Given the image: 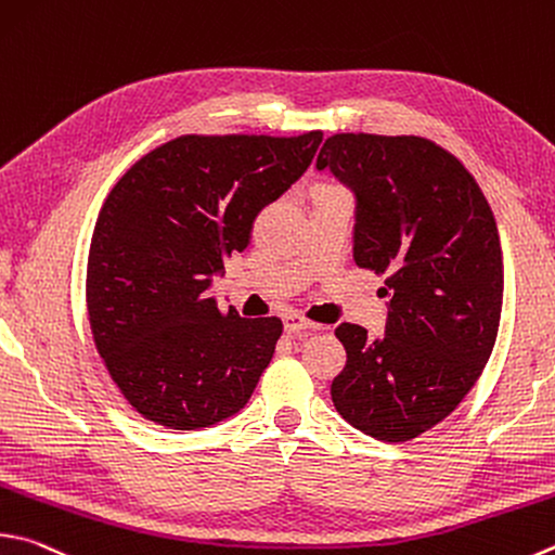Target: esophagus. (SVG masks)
<instances>
[{
  "label": "esophagus",
  "mask_w": 555,
  "mask_h": 555,
  "mask_svg": "<svg viewBox=\"0 0 555 555\" xmlns=\"http://www.w3.org/2000/svg\"><path fill=\"white\" fill-rule=\"evenodd\" d=\"M320 325H315V322H310L308 318L298 315V312H288V315L284 318V330L288 332V335H310V332H315Z\"/></svg>",
  "instance_id": "obj_1"
}]
</instances>
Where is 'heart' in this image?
Masks as SVG:
<instances>
[{
    "label": "heart",
    "instance_id": "b5f03b06",
    "mask_svg": "<svg viewBox=\"0 0 555 555\" xmlns=\"http://www.w3.org/2000/svg\"><path fill=\"white\" fill-rule=\"evenodd\" d=\"M330 186H332V184H320L318 189H330Z\"/></svg>",
    "mask_w": 555,
    "mask_h": 555
}]
</instances>
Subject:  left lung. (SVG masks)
<instances>
[{
    "label": "left lung",
    "instance_id": "obj_1",
    "mask_svg": "<svg viewBox=\"0 0 555 555\" xmlns=\"http://www.w3.org/2000/svg\"><path fill=\"white\" fill-rule=\"evenodd\" d=\"M318 169L354 191V261L386 274V335L341 322L347 364L332 402L351 427L408 441L449 417L495 347L502 249L495 216L470 172L417 135L339 133Z\"/></svg>",
    "mask_w": 555,
    "mask_h": 555
}]
</instances>
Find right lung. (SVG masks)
<instances>
[{
	"instance_id": "right-lung-1",
	"label": "right lung",
	"mask_w": 555,
	"mask_h": 555,
	"mask_svg": "<svg viewBox=\"0 0 555 555\" xmlns=\"http://www.w3.org/2000/svg\"><path fill=\"white\" fill-rule=\"evenodd\" d=\"M320 143V130L181 135L111 189L89 247V325L111 378L145 420L189 431L247 405L284 325L218 308L208 288Z\"/></svg>"
}]
</instances>
